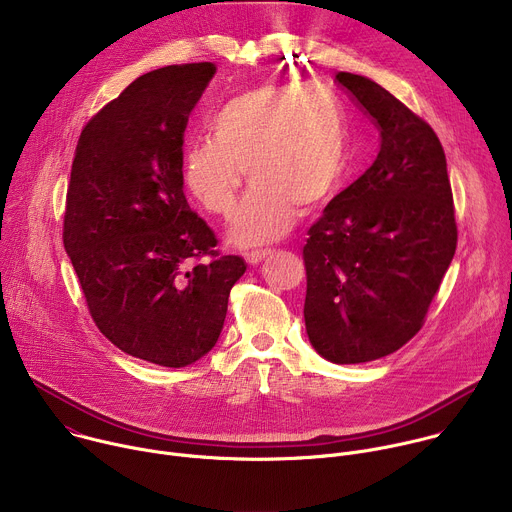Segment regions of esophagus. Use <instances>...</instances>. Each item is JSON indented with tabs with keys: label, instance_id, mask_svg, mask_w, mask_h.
I'll use <instances>...</instances> for the list:
<instances>
[{
	"label": "esophagus",
	"instance_id": "esophagus-1",
	"mask_svg": "<svg viewBox=\"0 0 512 512\" xmlns=\"http://www.w3.org/2000/svg\"><path fill=\"white\" fill-rule=\"evenodd\" d=\"M271 251H267V249H259V251H249V253H245V261L249 263V265H257L261 259H265L267 255H269Z\"/></svg>",
	"mask_w": 512,
	"mask_h": 512
}]
</instances>
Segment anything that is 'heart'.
Returning <instances> with one entry per match:
<instances>
[{"instance_id": "heart-1", "label": "heart", "mask_w": 512, "mask_h": 512, "mask_svg": "<svg viewBox=\"0 0 512 512\" xmlns=\"http://www.w3.org/2000/svg\"><path fill=\"white\" fill-rule=\"evenodd\" d=\"M210 139L182 152L186 190L210 214L231 218L243 186L253 182L231 229L237 245L283 237L298 206L326 204L348 168L346 115L320 85H265L235 95L208 123Z\"/></svg>"}]
</instances>
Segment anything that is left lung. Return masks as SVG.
I'll return each instance as SVG.
<instances>
[{
	"label": "left lung",
	"instance_id": "8db88e82",
	"mask_svg": "<svg viewBox=\"0 0 512 512\" xmlns=\"http://www.w3.org/2000/svg\"><path fill=\"white\" fill-rule=\"evenodd\" d=\"M336 83L381 131L375 164L336 194L304 245V318L336 364L369 362L425 324L458 245L446 154L431 125L367 77Z\"/></svg>",
	"mask_w": 512,
	"mask_h": 512
}]
</instances>
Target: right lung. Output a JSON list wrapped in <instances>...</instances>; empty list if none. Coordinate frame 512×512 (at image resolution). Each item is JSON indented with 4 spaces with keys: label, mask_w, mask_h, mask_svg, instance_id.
I'll return each mask as SVG.
<instances>
[{
    "label": "right lung",
    "mask_w": 512,
    "mask_h": 512,
    "mask_svg": "<svg viewBox=\"0 0 512 512\" xmlns=\"http://www.w3.org/2000/svg\"><path fill=\"white\" fill-rule=\"evenodd\" d=\"M214 72L190 62L137 77L85 125L66 190L62 241L93 322L119 350L172 369L216 344L247 269L218 253L184 194V129Z\"/></svg>",
    "instance_id": "obj_1"
}]
</instances>
